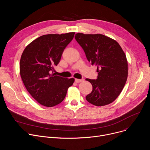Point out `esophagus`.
Masks as SVG:
<instances>
[{
	"mask_svg": "<svg viewBox=\"0 0 150 150\" xmlns=\"http://www.w3.org/2000/svg\"><path fill=\"white\" fill-rule=\"evenodd\" d=\"M83 81V79H75V81L76 82V83H79V82H82V81Z\"/></svg>",
	"mask_w": 150,
	"mask_h": 150,
	"instance_id": "esophagus-1",
	"label": "esophagus"
}]
</instances>
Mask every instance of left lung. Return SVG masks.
Here are the masks:
<instances>
[{
    "instance_id": "left-lung-1",
    "label": "left lung",
    "mask_w": 150,
    "mask_h": 150,
    "mask_svg": "<svg viewBox=\"0 0 150 150\" xmlns=\"http://www.w3.org/2000/svg\"><path fill=\"white\" fill-rule=\"evenodd\" d=\"M75 38L92 65L97 67V79L87 78L93 86L86 100L96 106L113 102L122 92L127 78L126 55L118 42L103 34L77 33Z\"/></svg>"
}]
</instances>
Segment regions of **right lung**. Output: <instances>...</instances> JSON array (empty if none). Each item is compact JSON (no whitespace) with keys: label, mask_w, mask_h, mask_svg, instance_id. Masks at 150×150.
I'll return each mask as SVG.
<instances>
[{"label":"right lung","mask_w":150,"mask_h":150,"mask_svg":"<svg viewBox=\"0 0 150 150\" xmlns=\"http://www.w3.org/2000/svg\"><path fill=\"white\" fill-rule=\"evenodd\" d=\"M75 33L40 36L30 43L21 55V78L28 93L42 105L53 107L60 103L74 82V78L55 75L53 69Z\"/></svg>","instance_id":"1"}]
</instances>
